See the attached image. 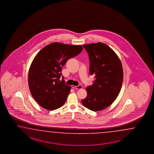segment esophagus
Returning <instances> with one entry per match:
<instances>
[{
  "label": "esophagus",
  "mask_w": 154,
  "mask_h": 154,
  "mask_svg": "<svg viewBox=\"0 0 154 154\" xmlns=\"http://www.w3.org/2000/svg\"><path fill=\"white\" fill-rule=\"evenodd\" d=\"M72 88H74V89H78V90H79V89H81V88H82V86L81 85H79V86H72Z\"/></svg>",
  "instance_id": "esophagus-1"
}]
</instances>
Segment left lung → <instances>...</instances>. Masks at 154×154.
Segmentation results:
<instances>
[{
	"mask_svg": "<svg viewBox=\"0 0 154 154\" xmlns=\"http://www.w3.org/2000/svg\"><path fill=\"white\" fill-rule=\"evenodd\" d=\"M83 46L89 57L90 73L95 80L86 88L88 96L82 103L96 112L108 107L116 99L123 82V68L118 57L107 45L98 42Z\"/></svg>",
	"mask_w": 154,
	"mask_h": 154,
	"instance_id": "left-lung-1",
	"label": "left lung"
}]
</instances>
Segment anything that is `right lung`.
<instances>
[{"label": "right lung", "mask_w": 154, "mask_h": 154, "mask_svg": "<svg viewBox=\"0 0 154 154\" xmlns=\"http://www.w3.org/2000/svg\"><path fill=\"white\" fill-rule=\"evenodd\" d=\"M82 46L53 42L36 55L29 68V85L33 99L42 108L55 110L62 106L71 87L66 85L62 66L82 51Z\"/></svg>", "instance_id": "obj_1"}]
</instances>
